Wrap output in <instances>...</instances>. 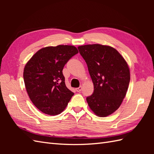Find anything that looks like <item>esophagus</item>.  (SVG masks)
Here are the masks:
<instances>
[{"label":"esophagus","mask_w":154,"mask_h":154,"mask_svg":"<svg viewBox=\"0 0 154 154\" xmlns=\"http://www.w3.org/2000/svg\"><path fill=\"white\" fill-rule=\"evenodd\" d=\"M75 90H76L77 92H80V91H81V90H82V87L80 86L79 87L76 88V89H75Z\"/></svg>","instance_id":"1"}]
</instances>
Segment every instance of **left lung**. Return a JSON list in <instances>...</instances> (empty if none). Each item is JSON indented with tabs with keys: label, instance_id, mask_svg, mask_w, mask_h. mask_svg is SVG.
<instances>
[{
	"label": "left lung",
	"instance_id": "1",
	"mask_svg": "<svg viewBox=\"0 0 154 154\" xmlns=\"http://www.w3.org/2000/svg\"><path fill=\"white\" fill-rule=\"evenodd\" d=\"M78 50L94 85L93 93L87 97L88 104L97 116H109L119 109L126 96L130 79L126 61L107 45H85Z\"/></svg>",
	"mask_w": 154,
	"mask_h": 154
}]
</instances>
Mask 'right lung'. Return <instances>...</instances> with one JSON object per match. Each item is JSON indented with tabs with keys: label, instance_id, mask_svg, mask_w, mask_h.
I'll return each mask as SVG.
<instances>
[{
	"label": "right lung",
	"instance_id": "obj_1",
	"mask_svg": "<svg viewBox=\"0 0 154 154\" xmlns=\"http://www.w3.org/2000/svg\"><path fill=\"white\" fill-rule=\"evenodd\" d=\"M79 53L73 45H60L38 51L26 65L24 81L28 96L35 107L48 115H57L74 93L65 83L63 69Z\"/></svg>",
	"mask_w": 154,
	"mask_h": 154
}]
</instances>
